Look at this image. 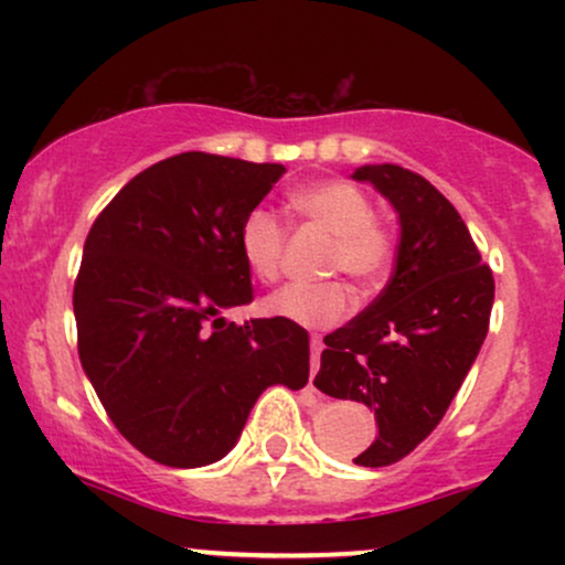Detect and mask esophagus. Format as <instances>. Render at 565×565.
I'll list each match as a JSON object with an SVG mask.
<instances>
[{"instance_id": "obj_1", "label": "esophagus", "mask_w": 565, "mask_h": 565, "mask_svg": "<svg viewBox=\"0 0 565 565\" xmlns=\"http://www.w3.org/2000/svg\"><path fill=\"white\" fill-rule=\"evenodd\" d=\"M321 350H323L321 340L319 337H313V340H310V387H313V377L321 366Z\"/></svg>"}]
</instances>
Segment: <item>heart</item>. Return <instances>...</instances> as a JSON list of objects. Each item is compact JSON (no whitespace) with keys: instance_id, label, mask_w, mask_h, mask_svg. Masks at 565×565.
I'll return each mask as SVG.
<instances>
[{"instance_id":"b5f03b06","label":"heart","mask_w":565,"mask_h":565,"mask_svg":"<svg viewBox=\"0 0 565 565\" xmlns=\"http://www.w3.org/2000/svg\"><path fill=\"white\" fill-rule=\"evenodd\" d=\"M291 210L308 223L334 236L329 274H345L355 287L369 289L387 274L393 246L391 236L374 220V204L361 188L345 180H327L291 193ZM284 225L265 206L249 210L238 225V252L252 276L270 284L281 276ZM276 319L305 329H327L350 313V295L342 284H289L263 302Z\"/></svg>"}]
</instances>
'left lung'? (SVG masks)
Segmentation results:
<instances>
[{"mask_svg": "<svg viewBox=\"0 0 565 565\" xmlns=\"http://www.w3.org/2000/svg\"><path fill=\"white\" fill-rule=\"evenodd\" d=\"M350 178L391 201L398 252L377 300L323 337L313 385L372 408L377 438L353 462L385 468L436 430L462 387L489 332L494 276L451 201L423 174L364 164Z\"/></svg>", "mask_w": 565, "mask_h": 565, "instance_id": "8db88e82", "label": "left lung"}]
</instances>
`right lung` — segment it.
<instances>
[{"label":"right lung","mask_w":565,"mask_h":565,"mask_svg":"<svg viewBox=\"0 0 565 565\" xmlns=\"http://www.w3.org/2000/svg\"><path fill=\"white\" fill-rule=\"evenodd\" d=\"M284 172L178 153L135 174L89 228L74 284L82 369L121 436L153 462H217L265 387L308 382L302 327L223 316L252 300L238 225Z\"/></svg>","instance_id":"right-lung-1"}]
</instances>
